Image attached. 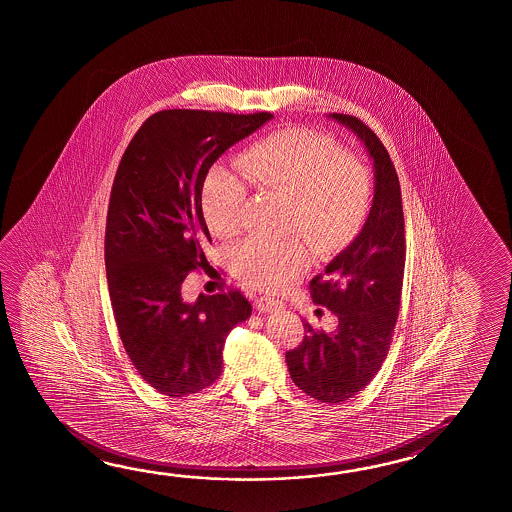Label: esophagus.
Listing matches in <instances>:
<instances>
[{"label":"esophagus","mask_w":512,"mask_h":512,"mask_svg":"<svg viewBox=\"0 0 512 512\" xmlns=\"http://www.w3.org/2000/svg\"><path fill=\"white\" fill-rule=\"evenodd\" d=\"M280 307H282L280 302L271 300V298H258V300H256V309H258L260 313H274V311H278Z\"/></svg>","instance_id":"esophagus-1"}]
</instances>
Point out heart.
I'll return each mask as SVG.
<instances>
[{
  "mask_svg": "<svg viewBox=\"0 0 512 512\" xmlns=\"http://www.w3.org/2000/svg\"><path fill=\"white\" fill-rule=\"evenodd\" d=\"M256 185L289 197L287 225L320 254L337 251L355 238L370 212L373 181L368 166L342 152L333 137L305 130L272 133L254 142L238 159ZM240 174L216 166L201 188L208 227L218 234L240 229L247 205ZM309 252L298 238L256 236L234 252V267L245 282L278 291L305 271Z\"/></svg>",
  "mask_w": 512,
  "mask_h": 512,
  "instance_id": "b5f03b06",
  "label": "heart"
}]
</instances>
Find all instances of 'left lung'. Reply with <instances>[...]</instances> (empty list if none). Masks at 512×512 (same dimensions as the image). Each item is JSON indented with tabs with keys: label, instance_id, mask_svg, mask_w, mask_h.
I'll return each mask as SVG.
<instances>
[{
	"label": "left lung",
	"instance_id": "left-lung-1",
	"mask_svg": "<svg viewBox=\"0 0 512 512\" xmlns=\"http://www.w3.org/2000/svg\"><path fill=\"white\" fill-rule=\"evenodd\" d=\"M327 119L348 128L370 155L373 203L359 236L309 283L315 304L337 316V329L315 331L304 322V340L285 360L300 390L322 403H344L370 384L390 349L406 243L399 177L379 137L357 117L331 113Z\"/></svg>",
	"mask_w": 512,
	"mask_h": 512
}]
</instances>
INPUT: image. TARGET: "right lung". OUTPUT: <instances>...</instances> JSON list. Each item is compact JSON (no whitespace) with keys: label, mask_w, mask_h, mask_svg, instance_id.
Here are the masks:
<instances>
[{"label":"right lung","mask_w":512,"mask_h":512,"mask_svg":"<svg viewBox=\"0 0 512 512\" xmlns=\"http://www.w3.org/2000/svg\"><path fill=\"white\" fill-rule=\"evenodd\" d=\"M271 113L164 109L135 133L111 188L106 274L120 340L157 392H201L223 370L225 338L252 313L240 291L183 302L186 274L208 265L201 188L223 153Z\"/></svg>","instance_id":"1"}]
</instances>
